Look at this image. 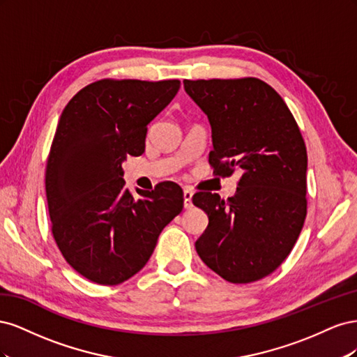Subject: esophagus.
<instances>
[{"label": "esophagus", "instance_id": "esophagus-1", "mask_svg": "<svg viewBox=\"0 0 357 357\" xmlns=\"http://www.w3.org/2000/svg\"><path fill=\"white\" fill-rule=\"evenodd\" d=\"M192 195L193 193L188 189H185V192H183V198H185V208H190L192 207Z\"/></svg>", "mask_w": 357, "mask_h": 357}]
</instances>
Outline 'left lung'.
<instances>
[{"label": "left lung", "instance_id": "8db88e82", "mask_svg": "<svg viewBox=\"0 0 357 357\" xmlns=\"http://www.w3.org/2000/svg\"><path fill=\"white\" fill-rule=\"evenodd\" d=\"M183 83L208 116L213 176L241 174L232 198L193 195V204L208 215L197 252L226 282H257L283 264L305 222L304 138L282 96L261 79Z\"/></svg>", "mask_w": 357, "mask_h": 357}]
</instances>
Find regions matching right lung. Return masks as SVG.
Masks as SVG:
<instances>
[{
    "mask_svg": "<svg viewBox=\"0 0 357 357\" xmlns=\"http://www.w3.org/2000/svg\"><path fill=\"white\" fill-rule=\"evenodd\" d=\"M180 80L102 79L63 109L46 165L50 228L63 259L93 283L114 286L152 256L162 229L183 210V190L164 181L152 192L125 186L122 162L146 147L147 125Z\"/></svg>",
    "mask_w": 357,
    "mask_h": 357,
    "instance_id": "add662e5",
    "label": "right lung"
}]
</instances>
